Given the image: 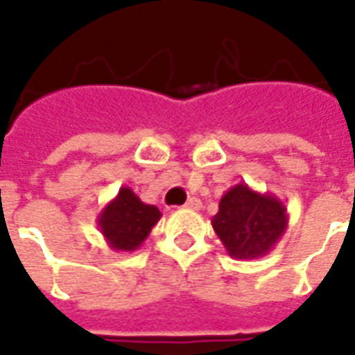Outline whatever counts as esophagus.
Wrapping results in <instances>:
<instances>
[{"label":"esophagus","instance_id":"obj_1","mask_svg":"<svg viewBox=\"0 0 355 355\" xmlns=\"http://www.w3.org/2000/svg\"><path fill=\"white\" fill-rule=\"evenodd\" d=\"M200 200L195 199V197H191V199H188V202L184 205V208H188V210H200Z\"/></svg>","mask_w":355,"mask_h":355}]
</instances>
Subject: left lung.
Listing matches in <instances>:
<instances>
[{"instance_id":"obj_1","label":"left lung","mask_w":355,"mask_h":355,"mask_svg":"<svg viewBox=\"0 0 355 355\" xmlns=\"http://www.w3.org/2000/svg\"><path fill=\"white\" fill-rule=\"evenodd\" d=\"M289 214L276 195L256 191L245 182L228 189L219 200L211 227L234 259H258L286 234Z\"/></svg>"}]
</instances>
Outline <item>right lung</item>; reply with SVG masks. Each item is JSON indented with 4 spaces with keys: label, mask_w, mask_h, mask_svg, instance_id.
Masks as SVG:
<instances>
[{
    "label": "right lung",
    "mask_w": 355,
    "mask_h": 355,
    "mask_svg": "<svg viewBox=\"0 0 355 355\" xmlns=\"http://www.w3.org/2000/svg\"><path fill=\"white\" fill-rule=\"evenodd\" d=\"M160 217L162 214L156 206L141 202L132 189L123 186L118 195L103 208L96 221L112 250L134 252L144 245Z\"/></svg>",
    "instance_id": "obj_1"
}]
</instances>
